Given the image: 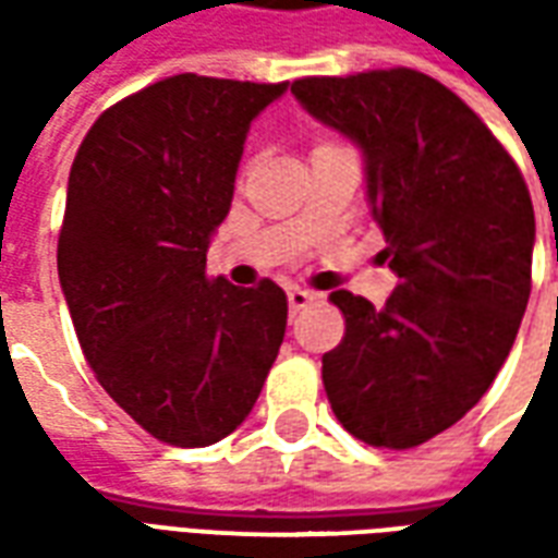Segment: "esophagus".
Masks as SVG:
<instances>
[{
	"label": "esophagus",
	"mask_w": 558,
	"mask_h": 558,
	"mask_svg": "<svg viewBox=\"0 0 558 558\" xmlns=\"http://www.w3.org/2000/svg\"><path fill=\"white\" fill-rule=\"evenodd\" d=\"M316 292H307L302 290V287H290L287 290V302H290V314H295V311H302V307H307V304L314 302Z\"/></svg>",
	"instance_id": "obj_1"
}]
</instances>
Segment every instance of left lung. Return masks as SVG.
Here are the masks:
<instances>
[{"mask_svg": "<svg viewBox=\"0 0 558 558\" xmlns=\"http://www.w3.org/2000/svg\"><path fill=\"white\" fill-rule=\"evenodd\" d=\"M292 95L362 148L398 275L386 307L331 292L347 335L323 355L328 403L362 442L415 448L484 398L514 347L532 290L529 187L490 128L421 71L304 77Z\"/></svg>", "mask_w": 558, "mask_h": 558, "instance_id": "left-lung-1", "label": "left lung"}]
</instances>
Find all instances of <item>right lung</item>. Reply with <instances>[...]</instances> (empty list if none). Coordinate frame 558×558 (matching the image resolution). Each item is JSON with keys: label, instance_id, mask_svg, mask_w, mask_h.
<instances>
[{"label": "right lung", "instance_id": "right-lung-1", "mask_svg": "<svg viewBox=\"0 0 558 558\" xmlns=\"http://www.w3.org/2000/svg\"><path fill=\"white\" fill-rule=\"evenodd\" d=\"M287 83L179 74L113 104L71 167L59 283L104 391L160 442L242 424L287 331L278 283L208 278L251 122Z\"/></svg>", "mask_w": 558, "mask_h": 558}]
</instances>
